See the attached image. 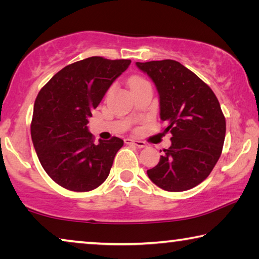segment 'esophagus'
Wrapping results in <instances>:
<instances>
[{"label":"esophagus","instance_id":"esophagus-1","mask_svg":"<svg viewBox=\"0 0 259 259\" xmlns=\"http://www.w3.org/2000/svg\"><path fill=\"white\" fill-rule=\"evenodd\" d=\"M124 143H125V144H128V145H130V144H133V145H136V146L139 147V148H144V147H146V146H147V145H146V143L140 142V140L131 139V138H125V139H124Z\"/></svg>","mask_w":259,"mask_h":259}]
</instances>
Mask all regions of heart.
<instances>
[{
	"mask_svg": "<svg viewBox=\"0 0 259 259\" xmlns=\"http://www.w3.org/2000/svg\"><path fill=\"white\" fill-rule=\"evenodd\" d=\"M145 80H144V78H142V77H138V76H135V77H133L130 80V88L133 87V85H135V84H137V83H140V82H144Z\"/></svg>",
	"mask_w": 259,
	"mask_h": 259,
	"instance_id": "1",
	"label": "heart"
}]
</instances>
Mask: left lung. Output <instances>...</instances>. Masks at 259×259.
I'll use <instances>...</instances> for the list:
<instances>
[{
	"label": "left lung",
	"instance_id": "left-lung-1",
	"mask_svg": "<svg viewBox=\"0 0 259 259\" xmlns=\"http://www.w3.org/2000/svg\"><path fill=\"white\" fill-rule=\"evenodd\" d=\"M159 94L160 119L171 134V146L147 170L156 186L183 192L199 185L222 154L226 122L213 91L176 60L136 63Z\"/></svg>",
	"mask_w": 259,
	"mask_h": 259
}]
</instances>
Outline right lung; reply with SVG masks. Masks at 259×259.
<instances>
[{
	"label": "right lung",
	"mask_w": 259,
	"mask_h": 259,
	"mask_svg": "<svg viewBox=\"0 0 259 259\" xmlns=\"http://www.w3.org/2000/svg\"><path fill=\"white\" fill-rule=\"evenodd\" d=\"M130 63L90 57L64 67L38 93L30 135L41 165L58 185L88 192L106 181L123 140L113 137L95 144L88 123Z\"/></svg>",
	"instance_id": "add662e5"
}]
</instances>
